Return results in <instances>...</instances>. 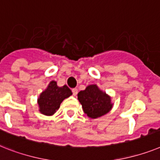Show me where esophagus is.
Returning a JSON list of instances; mask_svg holds the SVG:
<instances>
[{"label": "esophagus", "instance_id": "34e87169", "mask_svg": "<svg viewBox=\"0 0 160 160\" xmlns=\"http://www.w3.org/2000/svg\"><path fill=\"white\" fill-rule=\"evenodd\" d=\"M72 92H73L74 96H76V95L78 93V89H77V88H72Z\"/></svg>", "mask_w": 160, "mask_h": 160}]
</instances>
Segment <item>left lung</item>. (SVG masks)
<instances>
[{"instance_id":"left-lung-1","label":"left lung","mask_w":160,"mask_h":160,"mask_svg":"<svg viewBox=\"0 0 160 160\" xmlns=\"http://www.w3.org/2000/svg\"><path fill=\"white\" fill-rule=\"evenodd\" d=\"M77 97L84 112L91 119L106 115L113 107L111 96L101 90L97 84L88 85L84 90L78 92Z\"/></svg>"}]
</instances>
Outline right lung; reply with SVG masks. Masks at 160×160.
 I'll return each mask as SVG.
<instances>
[{"label": "right lung", "mask_w": 160, "mask_h": 160, "mask_svg": "<svg viewBox=\"0 0 160 160\" xmlns=\"http://www.w3.org/2000/svg\"><path fill=\"white\" fill-rule=\"evenodd\" d=\"M71 95H72V90L67 85L58 86L57 82L52 80L37 98L39 111L47 116L53 115L59 109L62 101Z\"/></svg>", "instance_id": "right-lung-1"}]
</instances>
